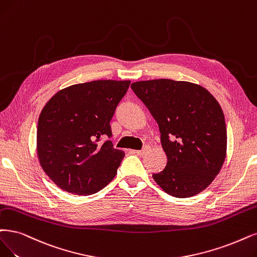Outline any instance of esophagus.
<instances>
[{
  "instance_id": "obj_1",
  "label": "esophagus",
  "mask_w": 257,
  "mask_h": 257,
  "mask_svg": "<svg viewBox=\"0 0 257 257\" xmlns=\"http://www.w3.org/2000/svg\"><path fill=\"white\" fill-rule=\"evenodd\" d=\"M145 153H146V148H144L143 150H136V154L138 156H144Z\"/></svg>"
}]
</instances>
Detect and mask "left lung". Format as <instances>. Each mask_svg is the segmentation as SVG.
<instances>
[{"label":"left lung","instance_id":"obj_1","mask_svg":"<svg viewBox=\"0 0 257 257\" xmlns=\"http://www.w3.org/2000/svg\"><path fill=\"white\" fill-rule=\"evenodd\" d=\"M131 89L157 120L166 167L153 178L177 198L195 196L219 174L226 155V127L220 104L203 87L188 81L154 79Z\"/></svg>","mask_w":257,"mask_h":257}]
</instances>
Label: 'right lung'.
Segmentation results:
<instances>
[{
    "label": "right lung",
    "instance_id": "obj_1",
    "mask_svg": "<svg viewBox=\"0 0 257 257\" xmlns=\"http://www.w3.org/2000/svg\"><path fill=\"white\" fill-rule=\"evenodd\" d=\"M130 80H94L57 92L42 109L37 155L44 173L63 191L99 192L117 173L122 150L113 147L110 120Z\"/></svg>",
    "mask_w": 257,
    "mask_h": 257
}]
</instances>
